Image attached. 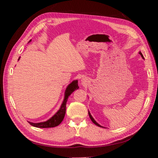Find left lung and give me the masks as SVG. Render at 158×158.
I'll return each instance as SVG.
<instances>
[{
	"label": "left lung",
	"mask_w": 158,
	"mask_h": 158,
	"mask_svg": "<svg viewBox=\"0 0 158 158\" xmlns=\"http://www.w3.org/2000/svg\"><path fill=\"white\" fill-rule=\"evenodd\" d=\"M139 54L142 56V58L143 59H144V56H143V55L142 54V52H139ZM88 114H89V118H91V120H92V121L95 124V125H97V126H98V127H102V126H100L99 125V124L96 122V121H95V120H94V118L92 117V115H91V114H90V113L89 112H88Z\"/></svg>",
	"instance_id": "left-lung-1"
}]
</instances>
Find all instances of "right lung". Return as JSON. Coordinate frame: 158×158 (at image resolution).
<instances>
[{
    "mask_svg": "<svg viewBox=\"0 0 158 158\" xmlns=\"http://www.w3.org/2000/svg\"><path fill=\"white\" fill-rule=\"evenodd\" d=\"M31 41V40L30 41ZM20 58L18 59V60ZM79 88V86L78 85V80H74L71 84H70L68 87L66 88L65 91V95H64V101L62 103L60 109L58 111L55 113L54 116H52L48 121L43 123H33L31 122H28L30 125L33 127H37V128H52V127H55L58 126L61 123L64 119L65 113H66V102H67V100L69 98V96L73 94L74 91L76 89H78Z\"/></svg>",
    "mask_w": 158,
    "mask_h": 158,
    "instance_id": "obj_1",
    "label": "right lung"
}]
</instances>
